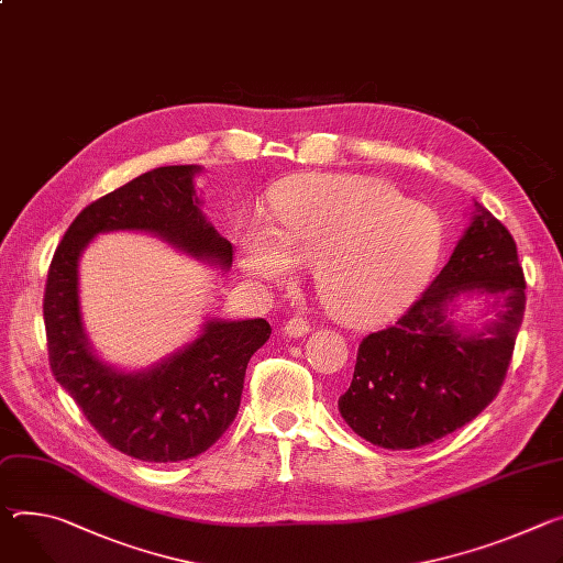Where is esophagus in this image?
<instances>
[{
  "instance_id": "1",
  "label": "esophagus",
  "mask_w": 563,
  "mask_h": 563,
  "mask_svg": "<svg viewBox=\"0 0 563 563\" xmlns=\"http://www.w3.org/2000/svg\"><path fill=\"white\" fill-rule=\"evenodd\" d=\"M308 332H310V323L305 321V319H289V321L285 323V334H287V336L298 339V336H305Z\"/></svg>"
}]
</instances>
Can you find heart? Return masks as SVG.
Wrapping results in <instances>:
<instances>
[{
    "mask_svg": "<svg viewBox=\"0 0 563 563\" xmlns=\"http://www.w3.org/2000/svg\"><path fill=\"white\" fill-rule=\"evenodd\" d=\"M272 216L240 229L246 276L280 283L314 263L325 310L341 321H377L411 300L442 244L438 216L386 181L362 175H302L278 184Z\"/></svg>",
    "mask_w": 563,
    "mask_h": 563,
    "instance_id": "obj_1",
    "label": "heart"
}]
</instances>
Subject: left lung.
Instances as JSON below:
<instances>
[{"label":"left lung","instance_id":"left-lung-1","mask_svg":"<svg viewBox=\"0 0 563 563\" xmlns=\"http://www.w3.org/2000/svg\"><path fill=\"white\" fill-rule=\"evenodd\" d=\"M465 292L495 298L497 319L481 333L448 319ZM523 312L517 242L474 201L472 224L435 280L395 325L360 343L341 418L384 449L424 446L465 427L498 395Z\"/></svg>","mask_w":563,"mask_h":563}]
</instances>
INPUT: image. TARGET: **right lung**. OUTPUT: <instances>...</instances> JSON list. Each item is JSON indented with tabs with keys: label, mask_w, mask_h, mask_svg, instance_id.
Listing matches in <instances>:
<instances>
[{
	"label": "right lung",
	"mask_w": 563,
	"mask_h": 563,
	"mask_svg": "<svg viewBox=\"0 0 563 563\" xmlns=\"http://www.w3.org/2000/svg\"><path fill=\"white\" fill-rule=\"evenodd\" d=\"M199 166H162L91 201L67 229L44 289L48 364L89 424L114 449L145 463H177L207 451L240 408L251 354L272 334L265 319H211L162 364L125 373L100 362L82 330L78 261L98 233L147 231L197 261L231 267L233 246L203 218Z\"/></svg>",
	"instance_id": "right-lung-1"
}]
</instances>
